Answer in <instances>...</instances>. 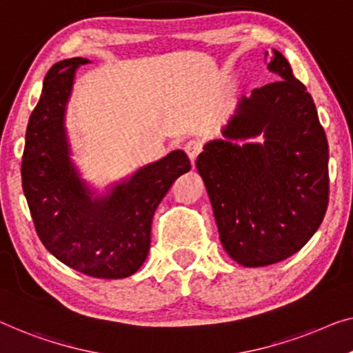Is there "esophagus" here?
Returning a JSON list of instances; mask_svg holds the SVG:
<instances>
[{
    "mask_svg": "<svg viewBox=\"0 0 353 353\" xmlns=\"http://www.w3.org/2000/svg\"><path fill=\"white\" fill-rule=\"evenodd\" d=\"M183 149H185L187 155L190 157L192 163H194V160H196V157L203 152V143H201V141L192 139V141H188V143L185 144V147H183Z\"/></svg>",
    "mask_w": 353,
    "mask_h": 353,
    "instance_id": "esophagus-1",
    "label": "esophagus"
}]
</instances>
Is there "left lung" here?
I'll use <instances>...</instances> for the list:
<instances>
[{"mask_svg": "<svg viewBox=\"0 0 353 353\" xmlns=\"http://www.w3.org/2000/svg\"><path fill=\"white\" fill-rule=\"evenodd\" d=\"M279 81L243 98L223 136L204 145L196 168L220 241L239 265L288 259L312 238L328 208V141L304 83L281 52L268 63ZM265 136L263 145L231 139Z\"/></svg>", "mask_w": 353, "mask_h": 353, "instance_id": "obj_1", "label": "left lung"}]
</instances>
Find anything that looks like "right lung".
<instances>
[{"mask_svg":"<svg viewBox=\"0 0 353 353\" xmlns=\"http://www.w3.org/2000/svg\"><path fill=\"white\" fill-rule=\"evenodd\" d=\"M87 59L55 63L30 115L22 185L41 243L55 259L85 276L122 279L143 266L155 209L179 176L190 171L185 152L136 171L108 196L92 199L70 160L65 108L74 72Z\"/></svg>","mask_w":353,"mask_h":353,"instance_id":"obj_1","label":"right lung"}]
</instances>
